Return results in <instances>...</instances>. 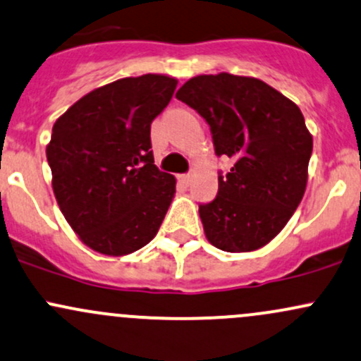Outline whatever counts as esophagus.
<instances>
[{
    "mask_svg": "<svg viewBox=\"0 0 361 361\" xmlns=\"http://www.w3.org/2000/svg\"><path fill=\"white\" fill-rule=\"evenodd\" d=\"M178 180H180L183 185H188V183H190L192 176H190V174H180V176H178Z\"/></svg>",
    "mask_w": 361,
    "mask_h": 361,
    "instance_id": "obj_1",
    "label": "esophagus"
}]
</instances>
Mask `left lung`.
Instances as JSON below:
<instances>
[{
  "label": "left lung",
  "mask_w": 361,
  "mask_h": 361,
  "mask_svg": "<svg viewBox=\"0 0 361 361\" xmlns=\"http://www.w3.org/2000/svg\"><path fill=\"white\" fill-rule=\"evenodd\" d=\"M212 135L219 171L214 200L199 204L207 240L226 252L267 245L287 225L305 195L313 138L294 102L267 82L221 72L197 75L176 93Z\"/></svg>",
  "instance_id": "1"
}]
</instances>
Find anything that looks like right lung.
I'll list each match as a JSON object with an SVG mask.
<instances>
[{"instance_id":"obj_1","label":"right lung","mask_w":361,"mask_h":361,"mask_svg":"<svg viewBox=\"0 0 361 361\" xmlns=\"http://www.w3.org/2000/svg\"><path fill=\"white\" fill-rule=\"evenodd\" d=\"M176 85L157 74L119 79L75 102L53 126L47 159L56 202L97 252L142 249L169 209L176 180L154 164L150 124Z\"/></svg>"}]
</instances>
